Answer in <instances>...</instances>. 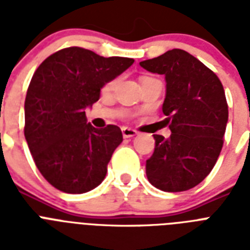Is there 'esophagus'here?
<instances>
[{
	"mask_svg": "<svg viewBox=\"0 0 250 250\" xmlns=\"http://www.w3.org/2000/svg\"><path fill=\"white\" fill-rule=\"evenodd\" d=\"M122 133H123V137H125V139H129V137H133L137 135V132L135 129L128 128V127H123V128H122Z\"/></svg>",
	"mask_w": 250,
	"mask_h": 250,
	"instance_id": "esophagus-1",
	"label": "esophagus"
}]
</instances>
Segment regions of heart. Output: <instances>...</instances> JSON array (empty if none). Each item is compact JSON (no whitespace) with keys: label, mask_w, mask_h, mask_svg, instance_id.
Returning a JSON list of instances; mask_svg holds the SVG:
<instances>
[{"label":"heart","mask_w":250,"mask_h":250,"mask_svg":"<svg viewBox=\"0 0 250 250\" xmlns=\"http://www.w3.org/2000/svg\"><path fill=\"white\" fill-rule=\"evenodd\" d=\"M117 79H113V80H110V82H107V83L104 85V88H102V90L104 92H110L111 89H114V86L117 85Z\"/></svg>","instance_id":"1"}]
</instances>
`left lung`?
Returning a JSON list of instances; mask_svg holds the SVG:
<instances>
[{
	"instance_id": "8db88e82",
	"label": "left lung",
	"mask_w": 250,
	"mask_h": 250,
	"mask_svg": "<svg viewBox=\"0 0 250 250\" xmlns=\"http://www.w3.org/2000/svg\"><path fill=\"white\" fill-rule=\"evenodd\" d=\"M165 75L162 111L170 137L153 135L154 153L146 161V176L165 192L193 188L210 174L223 146L229 105L221 80L201 61L182 49L140 62Z\"/></svg>"
}]
</instances>
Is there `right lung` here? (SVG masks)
<instances>
[{
    "label": "right lung",
    "instance_id": "right-lung-1",
    "mask_svg": "<svg viewBox=\"0 0 250 250\" xmlns=\"http://www.w3.org/2000/svg\"><path fill=\"white\" fill-rule=\"evenodd\" d=\"M133 63L71 46L37 67L24 102V136L41 175L58 190L85 193L105 179L107 164L123 141L118 125L94 128L85 107L100 90Z\"/></svg>",
    "mask_w": 250,
    "mask_h": 250
}]
</instances>
